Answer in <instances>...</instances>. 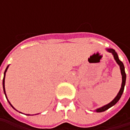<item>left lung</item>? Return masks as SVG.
Here are the masks:
<instances>
[{"mask_svg": "<svg viewBox=\"0 0 130 130\" xmlns=\"http://www.w3.org/2000/svg\"><path fill=\"white\" fill-rule=\"evenodd\" d=\"M106 50H107V51L112 53L113 56V58H114V59H115V61H116V62L117 63L118 65H119V67H120L121 74H122V87H121V89H120L119 92H118L117 95L115 97V98L111 102H110L108 104H107V105H106V106H103V107L99 108H97V109L95 110L96 112H103V111H106L107 109H108L109 108H111V106H114V105L119 101V100L120 99V98L122 97V93L123 92H124V89L125 83H126V73H125V71H124V67L123 63L119 59L117 53L115 52V51H114L113 49H111V48H110V49H106Z\"/></svg>", "mask_w": 130, "mask_h": 130, "instance_id": "1", "label": "left lung"}]
</instances>
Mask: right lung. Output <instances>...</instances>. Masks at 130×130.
<instances>
[{
    "label": "right lung",
    "mask_w": 130,
    "mask_h": 130,
    "mask_svg": "<svg viewBox=\"0 0 130 130\" xmlns=\"http://www.w3.org/2000/svg\"><path fill=\"white\" fill-rule=\"evenodd\" d=\"M8 67H9V65L7 67H6V70H5V72H4V77H3V91H4V93H5V95H6V98H7V96H6V90H5V76H6V71H7ZM7 100H8V98H7ZM8 101V103H10V105L12 106V105L11 104V103L9 102V101ZM27 115H29V114H27Z\"/></svg>",
    "instance_id": "right-lung-1"
}]
</instances>
